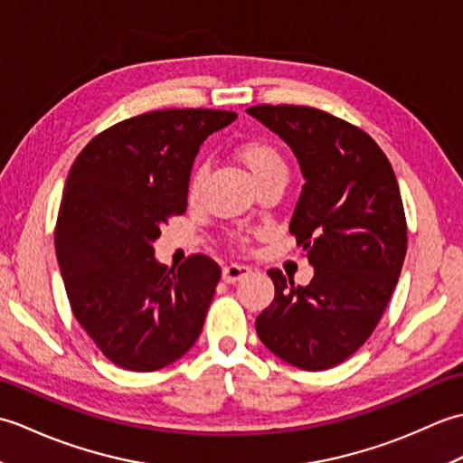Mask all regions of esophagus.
<instances>
[{
	"label": "esophagus",
	"mask_w": 463,
	"mask_h": 463,
	"mask_svg": "<svg viewBox=\"0 0 463 463\" xmlns=\"http://www.w3.org/2000/svg\"><path fill=\"white\" fill-rule=\"evenodd\" d=\"M250 272L252 270L247 267V264H237V262L226 264V267L222 269V280L224 282H237L244 277H249Z\"/></svg>",
	"instance_id": "esophagus-1"
}]
</instances>
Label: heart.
Instances as JSON below:
<instances>
[{
	"instance_id": "1",
	"label": "heart",
	"mask_w": 463,
	"mask_h": 463,
	"mask_svg": "<svg viewBox=\"0 0 463 463\" xmlns=\"http://www.w3.org/2000/svg\"><path fill=\"white\" fill-rule=\"evenodd\" d=\"M239 156H241V161L249 166V171L252 173V176L257 181H260L262 176H267L270 173L287 171V161H284V156L280 155L277 146L270 143H264V141L244 143L239 146ZM206 175H209V166H206V163H201L194 166L191 181H189L191 199H196V196L201 194ZM239 242L247 244V239L239 237Z\"/></svg>"
}]
</instances>
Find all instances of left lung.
Masks as SVG:
<instances>
[{"label":"left lung","instance_id":"1","mask_svg":"<svg viewBox=\"0 0 463 463\" xmlns=\"http://www.w3.org/2000/svg\"><path fill=\"white\" fill-rule=\"evenodd\" d=\"M249 115L297 155L304 189L290 221L314 267L308 287L269 270L274 300L257 334L274 356L318 372L370 338L394 292L408 224L388 156L360 127L304 105H254Z\"/></svg>","mask_w":463,"mask_h":463}]
</instances>
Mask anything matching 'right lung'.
Masks as SVG:
<instances>
[{
	"label": "right lung",
	"instance_id": "right-lung-1",
	"mask_svg": "<svg viewBox=\"0 0 463 463\" xmlns=\"http://www.w3.org/2000/svg\"><path fill=\"white\" fill-rule=\"evenodd\" d=\"M234 111L159 109L115 123L69 171L55 252L73 317L117 366L153 372L191 350L221 267L191 254L179 269L155 260L161 226L186 211L201 143Z\"/></svg>",
	"mask_w": 463,
	"mask_h": 463
}]
</instances>
